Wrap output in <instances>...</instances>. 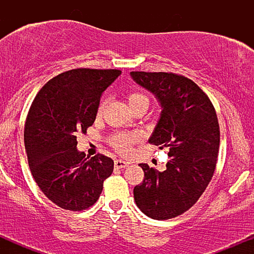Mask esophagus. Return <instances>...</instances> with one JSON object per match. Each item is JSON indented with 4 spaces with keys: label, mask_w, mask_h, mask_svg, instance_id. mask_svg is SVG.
I'll list each match as a JSON object with an SVG mask.
<instances>
[{
    "label": "esophagus",
    "mask_w": 254,
    "mask_h": 254,
    "mask_svg": "<svg viewBox=\"0 0 254 254\" xmlns=\"http://www.w3.org/2000/svg\"><path fill=\"white\" fill-rule=\"evenodd\" d=\"M127 166V162L123 161V160H116L115 161V167L116 168H125Z\"/></svg>",
    "instance_id": "obj_1"
}]
</instances>
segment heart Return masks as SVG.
Listing matches in <instances>:
<instances>
[{
    "label": "heart",
    "instance_id": "heart-1",
    "mask_svg": "<svg viewBox=\"0 0 254 254\" xmlns=\"http://www.w3.org/2000/svg\"><path fill=\"white\" fill-rule=\"evenodd\" d=\"M141 100H148V99L145 98L143 94H139V93H131V94L127 95V103H129L130 106ZM101 109H103V104L100 105V110ZM136 138L137 136L133 135V133L118 132L111 137L110 143L112 144V147L115 148L116 150H118L119 153L127 154L131 149V145H132L133 142L136 141Z\"/></svg>",
    "mask_w": 254,
    "mask_h": 254
}]
</instances>
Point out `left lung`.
I'll return each instance as SVG.
<instances>
[{"instance_id":"obj_1","label":"left lung","mask_w":254,"mask_h":254,"mask_svg":"<svg viewBox=\"0 0 254 254\" xmlns=\"http://www.w3.org/2000/svg\"><path fill=\"white\" fill-rule=\"evenodd\" d=\"M130 76L161 106L148 142L170 150L165 171L139 164L144 179L133 189V198L148 217L168 220L189 210L214 176L220 147L217 116L208 95L190 78L145 71H131Z\"/></svg>"}]
</instances>
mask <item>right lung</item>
Returning a JSON list of instances; mask_svg holds the SVG:
<instances>
[{
    "label": "right lung",
    "instance_id": "1",
    "mask_svg": "<svg viewBox=\"0 0 254 254\" xmlns=\"http://www.w3.org/2000/svg\"><path fill=\"white\" fill-rule=\"evenodd\" d=\"M121 74L117 69L86 68L62 72L31 105L24 132L28 165L43 193L60 208L88 209L112 174L111 157L98 154L89 159L77 150L76 132L92 127L101 95Z\"/></svg>",
    "mask_w": 254,
    "mask_h": 254
}]
</instances>
